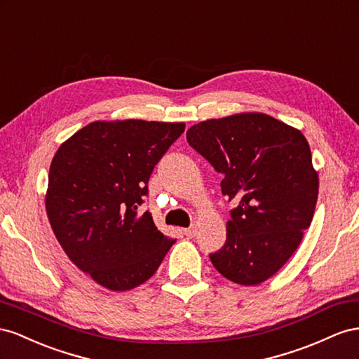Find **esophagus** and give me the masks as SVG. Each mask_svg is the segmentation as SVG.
Segmentation results:
<instances>
[{"mask_svg":"<svg viewBox=\"0 0 359 359\" xmlns=\"http://www.w3.org/2000/svg\"><path fill=\"white\" fill-rule=\"evenodd\" d=\"M196 233H197V229L194 227H188V229H183V234H185V236H188V238H194L196 236Z\"/></svg>","mask_w":359,"mask_h":359,"instance_id":"34e87169","label":"esophagus"}]
</instances>
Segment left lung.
I'll list each match as a JSON object with an SVG mask.
<instances>
[{
    "instance_id": "obj_1",
    "label": "left lung",
    "mask_w": 359,
    "mask_h": 359,
    "mask_svg": "<svg viewBox=\"0 0 359 359\" xmlns=\"http://www.w3.org/2000/svg\"><path fill=\"white\" fill-rule=\"evenodd\" d=\"M189 146L224 174L221 191L241 203L227 222V241L210 254L225 278L257 285L298 250L310 227L319 176L299 129L263 112H239L188 129Z\"/></svg>"
}]
</instances>
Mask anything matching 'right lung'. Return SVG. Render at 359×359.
Returning a JSON list of instances; mask_svg holds the SVG:
<instances>
[{
    "label": "right lung",
    "mask_w": 359,
    "mask_h": 359,
    "mask_svg": "<svg viewBox=\"0 0 359 359\" xmlns=\"http://www.w3.org/2000/svg\"><path fill=\"white\" fill-rule=\"evenodd\" d=\"M183 130V121L97 120L55 151L45 196L49 224L70 262L102 287H138L176 242L138 208L153 168Z\"/></svg>",
    "instance_id": "obj_1"
}]
</instances>
